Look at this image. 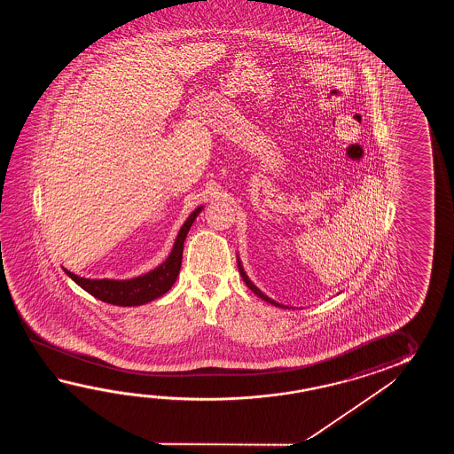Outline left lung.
<instances>
[{"mask_svg": "<svg viewBox=\"0 0 454 454\" xmlns=\"http://www.w3.org/2000/svg\"><path fill=\"white\" fill-rule=\"evenodd\" d=\"M239 270H240L241 279L245 280V284L250 287L251 292H254L258 297H261L262 300H266V301H270V303H272V305H276V307H282V309H284V305H279L278 301H274V300L270 299L268 295H264V294H262V292H261V290L258 289V287H256V286H254V284H253L250 279H248V276L245 274V270H243V268H241L240 261H239Z\"/></svg>", "mask_w": 454, "mask_h": 454, "instance_id": "obj_1", "label": "left lung"}]
</instances>
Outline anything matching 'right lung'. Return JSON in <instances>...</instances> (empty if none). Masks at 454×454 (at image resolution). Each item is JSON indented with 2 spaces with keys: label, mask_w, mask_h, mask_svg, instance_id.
Here are the masks:
<instances>
[{
  "label": "right lung",
  "mask_w": 454,
  "mask_h": 454,
  "mask_svg": "<svg viewBox=\"0 0 454 454\" xmlns=\"http://www.w3.org/2000/svg\"><path fill=\"white\" fill-rule=\"evenodd\" d=\"M203 207L194 209L192 215L186 219L184 227L178 231L176 240H175L174 250L170 256L157 268V270L147 272L145 276H139L135 279L129 280H112V279H84L79 278L76 274L65 270L71 279L81 286L82 289L94 295L96 299L118 305V307H136L143 305L151 300L159 299L168 292L174 286L176 276L182 268V258H184V243L186 239V233L190 227L193 225L196 215L201 213Z\"/></svg>",
  "instance_id": "right-lung-1"
}]
</instances>
